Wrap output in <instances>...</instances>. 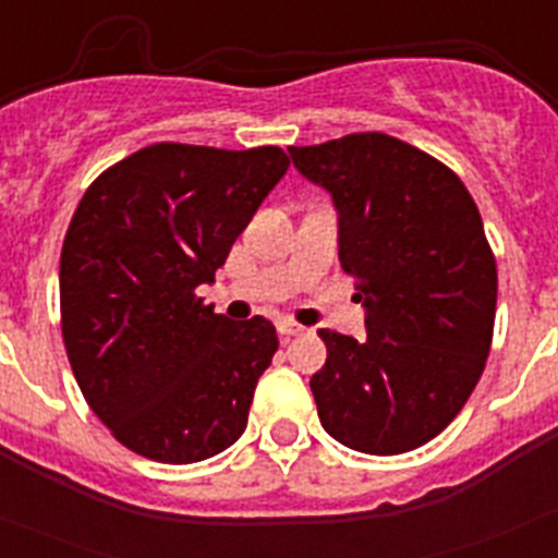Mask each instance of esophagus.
I'll return each mask as SVG.
<instances>
[{
  "mask_svg": "<svg viewBox=\"0 0 558 558\" xmlns=\"http://www.w3.org/2000/svg\"><path fill=\"white\" fill-rule=\"evenodd\" d=\"M276 327H279V335H282L284 340H290V338H295V335L304 332V327H299V324L290 322V318H282V322L276 324Z\"/></svg>",
  "mask_w": 558,
  "mask_h": 558,
  "instance_id": "34e87169",
  "label": "esophagus"
}]
</instances>
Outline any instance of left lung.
<instances>
[{
  "label": "left lung",
  "mask_w": 558,
  "mask_h": 558,
  "mask_svg": "<svg viewBox=\"0 0 558 558\" xmlns=\"http://www.w3.org/2000/svg\"><path fill=\"white\" fill-rule=\"evenodd\" d=\"M288 150L332 195L340 268L366 307V340L318 332V418L357 452L416 450L466 405L489 357L497 265L481 211L450 167L386 133Z\"/></svg>",
  "instance_id": "obj_1"
}]
</instances>
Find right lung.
Listing matches in <instances>:
<instances>
[{"label":"right lung","instance_id":"obj_1","mask_svg":"<svg viewBox=\"0 0 558 558\" xmlns=\"http://www.w3.org/2000/svg\"><path fill=\"white\" fill-rule=\"evenodd\" d=\"M282 147L159 142L108 167L61 251V329L88 408L159 463H195L243 436L276 327L229 322L195 290L288 172Z\"/></svg>","mask_w":558,"mask_h":558}]
</instances>
